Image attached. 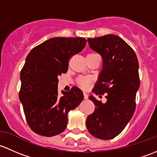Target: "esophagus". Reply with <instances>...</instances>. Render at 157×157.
Segmentation results:
<instances>
[{"mask_svg":"<svg viewBox=\"0 0 157 157\" xmlns=\"http://www.w3.org/2000/svg\"><path fill=\"white\" fill-rule=\"evenodd\" d=\"M83 94H84V98H85V100H87V99H88V95L86 93H84Z\"/></svg>","mask_w":157,"mask_h":157,"instance_id":"obj_1","label":"esophagus"}]
</instances>
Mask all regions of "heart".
Listing matches in <instances>:
<instances>
[{"label": "heart", "instance_id": "1", "mask_svg": "<svg viewBox=\"0 0 157 157\" xmlns=\"http://www.w3.org/2000/svg\"><path fill=\"white\" fill-rule=\"evenodd\" d=\"M91 81L92 78L89 76H81L78 77V79H77V83L81 88H83V89H86V88H88Z\"/></svg>", "mask_w": 157, "mask_h": 157}]
</instances>
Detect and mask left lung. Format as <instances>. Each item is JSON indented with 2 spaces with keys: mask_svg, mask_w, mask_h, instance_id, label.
<instances>
[{
  "mask_svg": "<svg viewBox=\"0 0 157 157\" xmlns=\"http://www.w3.org/2000/svg\"><path fill=\"white\" fill-rule=\"evenodd\" d=\"M88 41L103 58L102 71L92 91L100 98L106 94V102L89 96L96 107L87 118L86 126L95 138L109 140L122 132L135 113L140 86L138 60L133 49L117 35L88 38Z\"/></svg>",
  "mask_w": 157,
  "mask_h": 157,
  "instance_id": "8db88e82",
  "label": "left lung"
}]
</instances>
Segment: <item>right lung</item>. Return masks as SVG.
I'll list each match as a JSON object with an SVG mask.
<instances>
[{
	"label": "right lung",
	"mask_w": 157,
	"mask_h": 157,
	"mask_svg": "<svg viewBox=\"0 0 157 157\" xmlns=\"http://www.w3.org/2000/svg\"><path fill=\"white\" fill-rule=\"evenodd\" d=\"M87 40L84 38H51L34 48L21 70L19 100L29 126L42 136L59 135L67 128L68 113L83 101L77 87L58 93V76L66 73L68 63L81 52Z\"/></svg>",
	"instance_id": "obj_1"
}]
</instances>
